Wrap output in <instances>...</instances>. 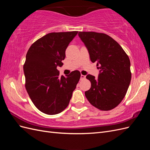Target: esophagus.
Here are the masks:
<instances>
[{
	"label": "esophagus",
	"mask_w": 150,
	"mask_h": 150,
	"mask_svg": "<svg viewBox=\"0 0 150 150\" xmlns=\"http://www.w3.org/2000/svg\"><path fill=\"white\" fill-rule=\"evenodd\" d=\"M85 78H86V76L84 75H83V74L81 75V79H85Z\"/></svg>",
	"instance_id": "obj_1"
}]
</instances>
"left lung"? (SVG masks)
I'll use <instances>...</instances> for the list:
<instances>
[{"label": "left lung", "mask_w": 150, "mask_h": 150, "mask_svg": "<svg viewBox=\"0 0 150 150\" xmlns=\"http://www.w3.org/2000/svg\"><path fill=\"white\" fill-rule=\"evenodd\" d=\"M87 47L92 62H97L100 73L98 79L91 74L86 78L91 83L85 96L93 106L110 111L122 101L131 78L130 61L120 45L110 36L95 32H79Z\"/></svg>", "instance_id": "obj_1"}]
</instances>
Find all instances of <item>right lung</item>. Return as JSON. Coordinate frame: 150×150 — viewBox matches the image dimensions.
<instances>
[{
    "label": "right lung",
    "mask_w": 150,
    "mask_h": 150,
    "mask_svg": "<svg viewBox=\"0 0 150 150\" xmlns=\"http://www.w3.org/2000/svg\"><path fill=\"white\" fill-rule=\"evenodd\" d=\"M78 31L51 33L34 42L26 54L24 64L25 87L35 106L45 114L53 115L68 106L81 73L72 71L60 76L66 49Z\"/></svg>",
    "instance_id": "add662e5"
}]
</instances>
